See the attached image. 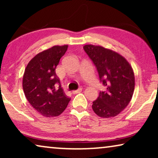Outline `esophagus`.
Returning <instances> with one entry per match:
<instances>
[{
    "instance_id": "obj_1",
    "label": "esophagus",
    "mask_w": 158,
    "mask_h": 158,
    "mask_svg": "<svg viewBox=\"0 0 158 158\" xmlns=\"http://www.w3.org/2000/svg\"><path fill=\"white\" fill-rule=\"evenodd\" d=\"M82 91V88H78V89L76 90H73V91L72 92L73 94H79V93H81Z\"/></svg>"
}]
</instances>
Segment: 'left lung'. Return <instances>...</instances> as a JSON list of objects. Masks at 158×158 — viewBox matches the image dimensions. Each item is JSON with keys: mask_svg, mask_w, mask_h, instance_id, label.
Returning <instances> with one entry per match:
<instances>
[{"mask_svg": "<svg viewBox=\"0 0 158 158\" xmlns=\"http://www.w3.org/2000/svg\"><path fill=\"white\" fill-rule=\"evenodd\" d=\"M84 50L96 65L100 81L106 87L93 102L92 109L102 118L117 116L126 108L135 90V74L128 61L111 49L86 44Z\"/></svg>", "mask_w": 158, "mask_h": 158, "instance_id": "8db88e82", "label": "left lung"}]
</instances>
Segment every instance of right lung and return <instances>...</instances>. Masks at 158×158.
Masks as SVG:
<instances>
[{
  "label": "right lung",
  "mask_w": 158,
  "mask_h": 158,
  "mask_svg": "<svg viewBox=\"0 0 158 158\" xmlns=\"http://www.w3.org/2000/svg\"><path fill=\"white\" fill-rule=\"evenodd\" d=\"M68 45H56L41 52L28 63L23 76V89L32 107L45 117L61 114L70 98L67 96L55 69Z\"/></svg>",
  "instance_id": "obj_1"
}]
</instances>
